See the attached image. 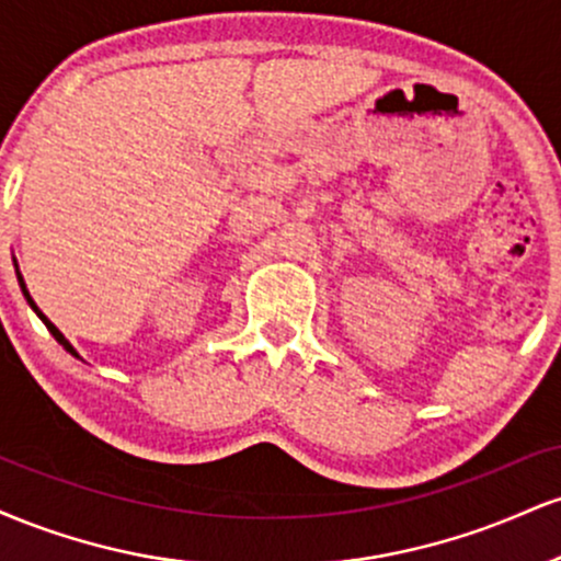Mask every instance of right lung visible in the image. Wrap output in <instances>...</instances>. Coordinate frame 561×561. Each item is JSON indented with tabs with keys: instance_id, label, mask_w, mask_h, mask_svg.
Masks as SVG:
<instances>
[{
	"instance_id": "1",
	"label": "right lung",
	"mask_w": 561,
	"mask_h": 561,
	"mask_svg": "<svg viewBox=\"0 0 561 561\" xmlns=\"http://www.w3.org/2000/svg\"><path fill=\"white\" fill-rule=\"evenodd\" d=\"M18 282H21V289H23L25 300H28V306H31V308H34V311H36V317H38V319H42V321H44V324H47V330H49V332H53V337L57 340V343H60L62 347H66V351H68V353H73V356H79V353H76V351H73V345H70L66 337H62V332H60V330H57V327L53 324V321H49L47 317H44V313H42V311H38V308H36V302H34V300H31L28 289H25V282H23V276H21V274H18Z\"/></svg>"
}]
</instances>
